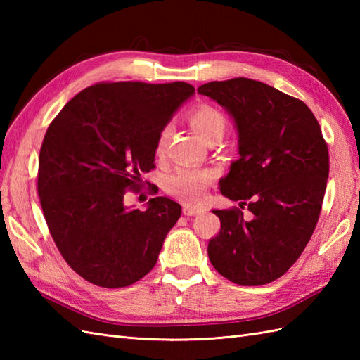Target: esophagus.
Instances as JSON below:
<instances>
[{
	"instance_id": "obj_1",
	"label": "esophagus",
	"mask_w": 360,
	"mask_h": 360,
	"mask_svg": "<svg viewBox=\"0 0 360 360\" xmlns=\"http://www.w3.org/2000/svg\"><path fill=\"white\" fill-rule=\"evenodd\" d=\"M202 212L201 207H192V205H184V209H182V213H184L186 217H195V215H200Z\"/></svg>"
}]
</instances>
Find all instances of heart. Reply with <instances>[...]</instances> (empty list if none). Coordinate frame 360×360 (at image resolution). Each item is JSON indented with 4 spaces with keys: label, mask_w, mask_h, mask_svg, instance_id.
<instances>
[{
    "label": "heart",
    "mask_w": 360,
    "mask_h": 360,
    "mask_svg": "<svg viewBox=\"0 0 360 360\" xmlns=\"http://www.w3.org/2000/svg\"><path fill=\"white\" fill-rule=\"evenodd\" d=\"M188 122L196 134L201 137L204 142L219 141L224 136L227 128V119L219 110L213 108L209 105L198 106L188 114ZM168 139V128H162L158 136L156 151L164 153L165 143ZM215 179V173L209 168H179L167 176L165 190L172 196L184 202H198L201 201L205 190Z\"/></svg>",
    "instance_id": "1"
}]
</instances>
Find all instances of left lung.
I'll return each mask as SVG.
<instances>
[{
	"mask_svg": "<svg viewBox=\"0 0 360 360\" xmlns=\"http://www.w3.org/2000/svg\"><path fill=\"white\" fill-rule=\"evenodd\" d=\"M198 93L217 101L238 129L240 159L219 190L240 207L213 210L221 221L209 241L213 267L232 283L259 286L280 278L309 243L330 174L322 129L307 103L250 79L210 82Z\"/></svg>",
	"mask_w": 360,
	"mask_h": 360,
	"instance_id": "obj_1",
	"label": "left lung"
}]
</instances>
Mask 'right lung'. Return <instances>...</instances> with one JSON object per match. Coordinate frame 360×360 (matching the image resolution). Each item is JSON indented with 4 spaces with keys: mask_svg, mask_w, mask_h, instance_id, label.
I'll use <instances>...</instances> for the list:
<instances>
[{
    "mask_svg": "<svg viewBox=\"0 0 360 360\" xmlns=\"http://www.w3.org/2000/svg\"><path fill=\"white\" fill-rule=\"evenodd\" d=\"M195 93L186 82H102L71 98L51 122L38 159V196L65 262L102 288H125L155 267L181 205L151 198L128 209V190L155 168L156 142Z\"/></svg>",
    "mask_w": 360,
    "mask_h": 360,
    "instance_id": "right-lung-1",
    "label": "right lung"
}]
</instances>
